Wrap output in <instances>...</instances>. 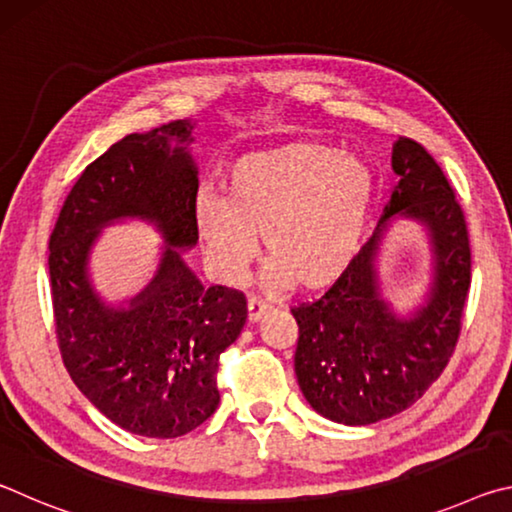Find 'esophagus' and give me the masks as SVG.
I'll list each match as a JSON object with an SVG mask.
<instances>
[{
  "mask_svg": "<svg viewBox=\"0 0 512 512\" xmlns=\"http://www.w3.org/2000/svg\"><path fill=\"white\" fill-rule=\"evenodd\" d=\"M268 309H271V307H268L264 300L248 298V320H250V323H257V320L262 318Z\"/></svg>",
  "mask_w": 512,
  "mask_h": 512,
  "instance_id": "obj_1",
  "label": "esophagus"
}]
</instances>
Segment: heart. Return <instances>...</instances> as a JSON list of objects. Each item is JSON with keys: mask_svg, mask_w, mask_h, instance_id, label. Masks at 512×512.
<instances>
[{"mask_svg": "<svg viewBox=\"0 0 512 512\" xmlns=\"http://www.w3.org/2000/svg\"><path fill=\"white\" fill-rule=\"evenodd\" d=\"M375 196L366 158L318 142L248 153L225 173V196L196 203V235L225 282H239L264 237L271 287L325 289L359 255Z\"/></svg>", "mask_w": 512, "mask_h": 512, "instance_id": "obj_1", "label": "heart"}]
</instances>
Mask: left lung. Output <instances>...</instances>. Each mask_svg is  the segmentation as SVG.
<instances>
[{
  "label": "left lung",
  "mask_w": 512,
  "mask_h": 512,
  "mask_svg": "<svg viewBox=\"0 0 512 512\" xmlns=\"http://www.w3.org/2000/svg\"><path fill=\"white\" fill-rule=\"evenodd\" d=\"M400 176L391 203L348 271L314 302L291 314L298 323L296 375L311 409L361 427L409 409L452 359L472 282L470 235L461 203L422 144H393ZM395 213L428 225L434 284L428 302L400 319L378 296L376 253Z\"/></svg>",
  "instance_id": "obj_1"
}]
</instances>
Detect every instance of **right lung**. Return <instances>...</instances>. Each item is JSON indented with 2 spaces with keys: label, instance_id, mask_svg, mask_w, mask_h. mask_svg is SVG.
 <instances>
[{
  "label": "right lung",
  "instance_id": "right-lung-1",
  "mask_svg": "<svg viewBox=\"0 0 512 512\" xmlns=\"http://www.w3.org/2000/svg\"><path fill=\"white\" fill-rule=\"evenodd\" d=\"M187 142L192 124L176 119L112 144L69 189L49 237L51 305L69 377L108 420L146 438L185 436L216 411L219 357L248 316L244 293L205 289L175 250L198 241V171ZM126 215L158 224L168 246L150 287L128 308H108L91 289L87 257L102 225Z\"/></svg>",
  "mask_w": 512,
  "mask_h": 512
}]
</instances>
